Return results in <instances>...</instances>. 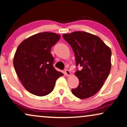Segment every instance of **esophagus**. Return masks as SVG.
Returning <instances> with one entry per match:
<instances>
[{"label":"esophagus","mask_w":127,"mask_h":127,"mask_svg":"<svg viewBox=\"0 0 127 127\" xmlns=\"http://www.w3.org/2000/svg\"><path fill=\"white\" fill-rule=\"evenodd\" d=\"M65 74L67 76H70L71 75V72L68 70H65Z\"/></svg>","instance_id":"obj_1"}]
</instances>
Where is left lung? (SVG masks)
Returning <instances> with one entry per match:
<instances>
[{
  "label": "left lung",
  "instance_id": "8db88e82",
  "mask_svg": "<svg viewBox=\"0 0 127 127\" xmlns=\"http://www.w3.org/2000/svg\"><path fill=\"white\" fill-rule=\"evenodd\" d=\"M73 50L79 79L77 88L72 89L74 96L83 99L95 95L102 88L111 70V51L96 35L84 31H75L63 35Z\"/></svg>",
  "mask_w": 127,
  "mask_h": 127
}]
</instances>
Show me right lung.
I'll return each instance as SVG.
<instances>
[{
	"mask_svg": "<svg viewBox=\"0 0 127 127\" xmlns=\"http://www.w3.org/2000/svg\"><path fill=\"white\" fill-rule=\"evenodd\" d=\"M60 39L56 33L43 32L24 40L17 49L13 65L24 87L38 96L49 94L63 74L53 66L52 47Z\"/></svg>",
	"mask_w": 127,
	"mask_h": 127,
	"instance_id": "1",
	"label": "right lung"
}]
</instances>
